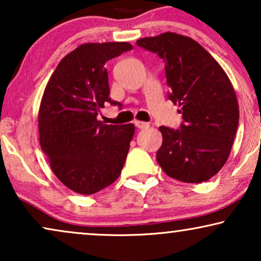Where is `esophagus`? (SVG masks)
<instances>
[{"instance_id": "obj_1", "label": "esophagus", "mask_w": 261, "mask_h": 261, "mask_svg": "<svg viewBox=\"0 0 261 261\" xmlns=\"http://www.w3.org/2000/svg\"><path fill=\"white\" fill-rule=\"evenodd\" d=\"M134 124L139 128V129H146V128L149 127L148 122H142V121H134Z\"/></svg>"}]
</instances>
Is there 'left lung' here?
Masks as SVG:
<instances>
[{
  "label": "left lung",
  "instance_id": "8db88e82",
  "mask_svg": "<svg viewBox=\"0 0 261 261\" xmlns=\"http://www.w3.org/2000/svg\"><path fill=\"white\" fill-rule=\"evenodd\" d=\"M137 45L163 59L169 99L183 116L179 129L159 127L163 144L156 162L167 176L184 183L210 179L226 164L239 124L229 78L191 38L167 32Z\"/></svg>",
  "mask_w": 261,
  "mask_h": 261
}]
</instances>
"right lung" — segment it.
<instances>
[{
  "label": "right lung",
  "instance_id": "1",
  "mask_svg": "<svg viewBox=\"0 0 261 261\" xmlns=\"http://www.w3.org/2000/svg\"><path fill=\"white\" fill-rule=\"evenodd\" d=\"M133 49L128 42L83 44L58 64L39 109L40 145L52 171L71 190L92 195L120 176L134 124L97 120L109 97L108 60Z\"/></svg>",
  "mask_w": 261,
  "mask_h": 261
}]
</instances>
